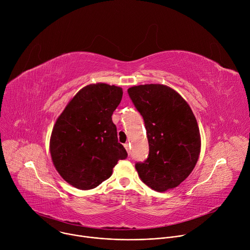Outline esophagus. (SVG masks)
Instances as JSON below:
<instances>
[{
  "instance_id": "esophagus-1",
  "label": "esophagus",
  "mask_w": 250,
  "mask_h": 250,
  "mask_svg": "<svg viewBox=\"0 0 250 250\" xmlns=\"http://www.w3.org/2000/svg\"><path fill=\"white\" fill-rule=\"evenodd\" d=\"M130 146V145H129V144H125V149H126V151H127V153H129V147H130V146Z\"/></svg>"
}]
</instances>
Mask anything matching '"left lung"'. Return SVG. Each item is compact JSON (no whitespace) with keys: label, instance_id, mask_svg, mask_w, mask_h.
Returning <instances> with one entry per match:
<instances>
[{"label":"left lung","instance_id":"left-lung-1","mask_svg":"<svg viewBox=\"0 0 250 250\" xmlns=\"http://www.w3.org/2000/svg\"><path fill=\"white\" fill-rule=\"evenodd\" d=\"M127 93L144 118L149 146L146 160L135 164L138 176L157 192L173 189L198 161L201 137L197 120L187 102L165 85L134 86Z\"/></svg>","mask_w":250,"mask_h":250}]
</instances>
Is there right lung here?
<instances>
[{
    "instance_id": "obj_1",
    "label": "right lung",
    "mask_w": 250,
    "mask_h": 250,
    "mask_svg": "<svg viewBox=\"0 0 250 250\" xmlns=\"http://www.w3.org/2000/svg\"><path fill=\"white\" fill-rule=\"evenodd\" d=\"M122 98L120 87L91 84L74 96L57 119L50 154L56 170L70 185L94 189L109 179L119 160L127 157L112 121Z\"/></svg>"
}]
</instances>
